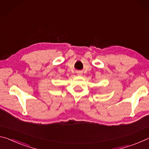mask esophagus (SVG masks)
<instances>
[{
    "instance_id": "obj_1",
    "label": "esophagus",
    "mask_w": 149,
    "mask_h": 149,
    "mask_svg": "<svg viewBox=\"0 0 149 149\" xmlns=\"http://www.w3.org/2000/svg\"><path fill=\"white\" fill-rule=\"evenodd\" d=\"M78 74H79V75H80V74H81V72H79V73H78Z\"/></svg>"
}]
</instances>
